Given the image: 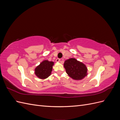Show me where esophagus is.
<instances>
[{"label":"esophagus","mask_w":120,"mask_h":120,"mask_svg":"<svg viewBox=\"0 0 120 120\" xmlns=\"http://www.w3.org/2000/svg\"><path fill=\"white\" fill-rule=\"evenodd\" d=\"M60 59H56V62H60Z\"/></svg>","instance_id":"1"}]
</instances>
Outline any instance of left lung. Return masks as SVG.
Segmentation results:
<instances>
[{
	"label": "left lung",
	"mask_w": 120,
	"mask_h": 120,
	"mask_svg": "<svg viewBox=\"0 0 120 120\" xmlns=\"http://www.w3.org/2000/svg\"><path fill=\"white\" fill-rule=\"evenodd\" d=\"M64 66L69 77L75 80H81L88 75L86 65L75 58L65 60Z\"/></svg>",
	"instance_id": "8db88e82"
}]
</instances>
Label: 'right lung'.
<instances>
[{"label":"right lung","instance_id":"obj_1","mask_svg":"<svg viewBox=\"0 0 120 120\" xmlns=\"http://www.w3.org/2000/svg\"><path fill=\"white\" fill-rule=\"evenodd\" d=\"M54 62L44 60L34 69V74L38 78L44 79L50 75L52 71Z\"/></svg>","mask_w":120,"mask_h":120}]
</instances>
